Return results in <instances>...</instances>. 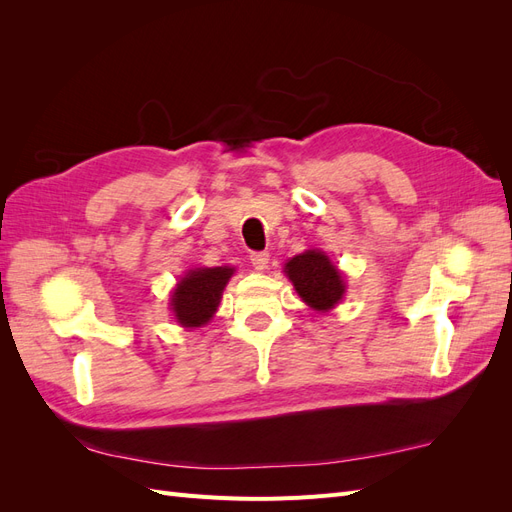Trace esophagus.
I'll return each instance as SVG.
<instances>
[{"instance_id":"1","label":"esophagus","mask_w":512,"mask_h":512,"mask_svg":"<svg viewBox=\"0 0 512 512\" xmlns=\"http://www.w3.org/2000/svg\"><path fill=\"white\" fill-rule=\"evenodd\" d=\"M250 260L256 271H265L267 265H269V254L267 252H252L250 254Z\"/></svg>"}]
</instances>
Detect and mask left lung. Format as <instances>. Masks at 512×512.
Listing matches in <instances>:
<instances>
[{
  "mask_svg": "<svg viewBox=\"0 0 512 512\" xmlns=\"http://www.w3.org/2000/svg\"><path fill=\"white\" fill-rule=\"evenodd\" d=\"M284 273L299 297L316 312H329L346 292L344 275L320 250H307L286 262Z\"/></svg>",
  "mask_w": 512,
  "mask_h": 512,
  "instance_id": "8db88e82",
  "label": "left lung"
}]
</instances>
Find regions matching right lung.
Listing matches in <instances>:
<instances>
[{
  "instance_id": "add662e5",
  "label": "right lung",
  "mask_w": 512,
  "mask_h": 512,
  "mask_svg": "<svg viewBox=\"0 0 512 512\" xmlns=\"http://www.w3.org/2000/svg\"><path fill=\"white\" fill-rule=\"evenodd\" d=\"M232 273L230 267H200L181 277L170 294V309L181 327L196 329L213 318Z\"/></svg>"
}]
</instances>
